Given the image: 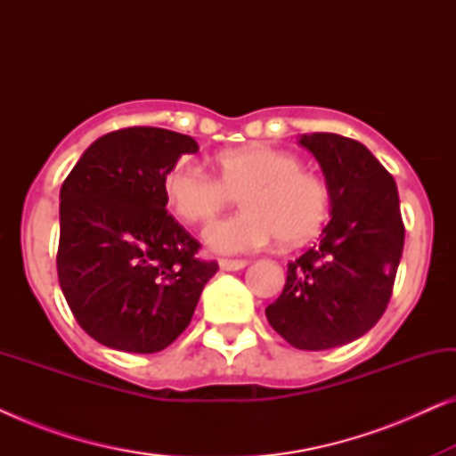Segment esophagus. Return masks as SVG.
Instances as JSON below:
<instances>
[{
    "label": "esophagus",
    "instance_id": "1",
    "mask_svg": "<svg viewBox=\"0 0 456 456\" xmlns=\"http://www.w3.org/2000/svg\"><path fill=\"white\" fill-rule=\"evenodd\" d=\"M247 265L245 259H220V267L226 272H236V270H242V267Z\"/></svg>",
    "mask_w": 456,
    "mask_h": 456
}]
</instances>
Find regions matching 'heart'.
Returning <instances> with one entry per match:
<instances>
[{
	"label": "heart",
	"instance_id": "1",
	"mask_svg": "<svg viewBox=\"0 0 456 456\" xmlns=\"http://www.w3.org/2000/svg\"><path fill=\"white\" fill-rule=\"evenodd\" d=\"M301 167L292 153L251 145L217 158L220 178L180 161L166 174L164 189L174 214L191 224H209L240 199L242 214L208 230L216 251H257L278 236L284 245H301L320 232L332 203L326 180Z\"/></svg>",
	"mask_w": 456,
	"mask_h": 456
}]
</instances>
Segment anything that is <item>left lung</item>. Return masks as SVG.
<instances>
[{"label":"left lung","instance_id":"1","mask_svg":"<svg viewBox=\"0 0 456 456\" xmlns=\"http://www.w3.org/2000/svg\"><path fill=\"white\" fill-rule=\"evenodd\" d=\"M298 145L320 161L332 217L320 240L290 261L265 315L289 345L326 351L357 340L384 315L404 224L395 178L365 145L334 133L303 134Z\"/></svg>","mask_w":456,"mask_h":456}]
</instances>
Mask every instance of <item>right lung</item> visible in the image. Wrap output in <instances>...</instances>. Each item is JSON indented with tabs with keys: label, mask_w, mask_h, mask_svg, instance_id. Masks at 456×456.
Here are the masks:
<instances>
[{
	"label": "right lung",
	"mask_w": 456,
	"mask_h": 456,
	"mask_svg": "<svg viewBox=\"0 0 456 456\" xmlns=\"http://www.w3.org/2000/svg\"><path fill=\"white\" fill-rule=\"evenodd\" d=\"M189 134L133 126L97 139L60 191L58 278L78 326L103 346L158 353L184 332L216 261L167 214L166 174Z\"/></svg>",
	"instance_id": "right-lung-1"
}]
</instances>
